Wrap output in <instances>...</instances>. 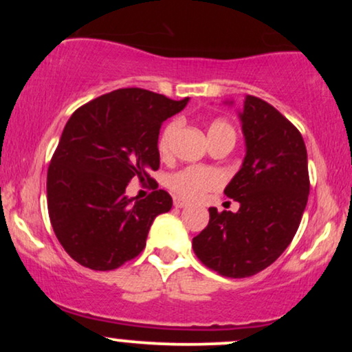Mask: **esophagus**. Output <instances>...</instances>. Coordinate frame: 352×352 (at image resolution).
<instances>
[{
    "mask_svg": "<svg viewBox=\"0 0 352 352\" xmlns=\"http://www.w3.org/2000/svg\"><path fill=\"white\" fill-rule=\"evenodd\" d=\"M188 205V201H185L184 199H179V197H175L173 199V207L175 208H185Z\"/></svg>",
    "mask_w": 352,
    "mask_h": 352,
    "instance_id": "1",
    "label": "esophagus"
}]
</instances>
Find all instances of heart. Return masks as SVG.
Masks as SVG:
<instances>
[{
	"instance_id": "1",
	"label": "heart",
	"mask_w": 352,
	"mask_h": 352,
	"mask_svg": "<svg viewBox=\"0 0 352 352\" xmlns=\"http://www.w3.org/2000/svg\"><path fill=\"white\" fill-rule=\"evenodd\" d=\"M227 127L232 129L227 122L223 120H215L210 125L208 132L217 131V129ZM177 131V124L172 122L164 129L162 135L159 140V151L162 153H167L170 148V142L173 139V134ZM223 182V175L212 167H185L182 170H177L170 173V175L165 179V185L172 190L173 193H177L179 197L184 199H200L201 195L210 192V190H215L221 185Z\"/></svg>"
}]
</instances>
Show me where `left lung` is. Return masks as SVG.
I'll list each match as a JSON object with an SVG mask.
<instances>
[{
    "label": "left lung",
    "instance_id": "8db88e82",
    "mask_svg": "<svg viewBox=\"0 0 352 352\" xmlns=\"http://www.w3.org/2000/svg\"><path fill=\"white\" fill-rule=\"evenodd\" d=\"M238 119L245 159L225 195L240 208L218 213L210 207L207 228L192 241L201 263L228 278L252 276L278 260L300 227L309 195L308 153L298 129L254 96H245Z\"/></svg>",
    "mask_w": 352,
    "mask_h": 352
}]
</instances>
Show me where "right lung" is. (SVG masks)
Listing matches in <instances>:
<instances>
[{
	"mask_svg": "<svg viewBox=\"0 0 352 352\" xmlns=\"http://www.w3.org/2000/svg\"><path fill=\"white\" fill-rule=\"evenodd\" d=\"M188 100L117 89L69 117L47 170V210L59 243L79 265L119 268L145 248L155 217L172 208L165 190L140 200L125 188L159 168L160 125Z\"/></svg>",
	"mask_w": 352,
	"mask_h": 352,
	"instance_id": "obj_1",
	"label": "right lung"
}]
</instances>
